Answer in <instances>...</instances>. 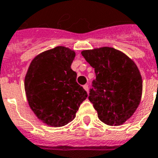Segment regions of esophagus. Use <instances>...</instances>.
Masks as SVG:
<instances>
[{
	"instance_id": "1",
	"label": "esophagus",
	"mask_w": 158,
	"mask_h": 158,
	"mask_svg": "<svg viewBox=\"0 0 158 158\" xmlns=\"http://www.w3.org/2000/svg\"><path fill=\"white\" fill-rule=\"evenodd\" d=\"M83 87H84V89L86 90L87 92H89V85H88V84H84V86H83Z\"/></svg>"
}]
</instances>
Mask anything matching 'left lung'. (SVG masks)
<instances>
[{"mask_svg": "<svg viewBox=\"0 0 158 158\" xmlns=\"http://www.w3.org/2000/svg\"><path fill=\"white\" fill-rule=\"evenodd\" d=\"M82 55L94 69L89 99L98 118L109 126H119L137 110L143 94V79L128 56L112 47L83 50Z\"/></svg>", "mask_w": 158, "mask_h": 158, "instance_id": "1", "label": "left lung"}]
</instances>
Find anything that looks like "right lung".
Listing matches in <instances>:
<instances>
[{
	"instance_id": "1",
	"label": "right lung",
	"mask_w": 158,
	"mask_h": 158,
	"mask_svg": "<svg viewBox=\"0 0 158 158\" xmlns=\"http://www.w3.org/2000/svg\"><path fill=\"white\" fill-rule=\"evenodd\" d=\"M74 57V50L57 46L36 55L26 72L24 84L29 106L50 127H63L73 121L88 97L71 69Z\"/></svg>"
}]
</instances>
